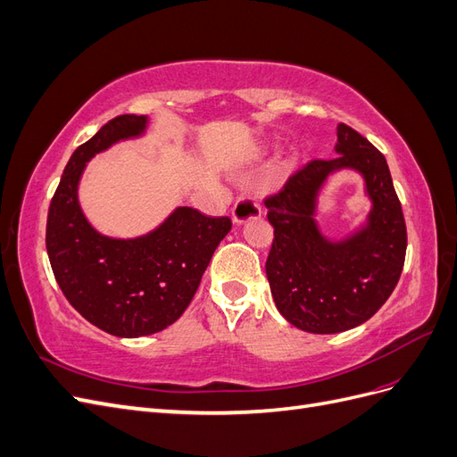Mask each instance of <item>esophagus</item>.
Instances as JSON below:
<instances>
[{"mask_svg": "<svg viewBox=\"0 0 457 457\" xmlns=\"http://www.w3.org/2000/svg\"><path fill=\"white\" fill-rule=\"evenodd\" d=\"M261 213L262 212H261L259 202L252 196H244L232 207V220L237 225H242V223H245V220L261 217Z\"/></svg>", "mask_w": 457, "mask_h": 457, "instance_id": "1", "label": "esophagus"}]
</instances>
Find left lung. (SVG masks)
<instances>
[{"mask_svg":"<svg viewBox=\"0 0 457 457\" xmlns=\"http://www.w3.org/2000/svg\"><path fill=\"white\" fill-rule=\"evenodd\" d=\"M337 156L314 158L265 198L274 238L267 278L276 309L309 334H339L364 324L391 297L403 274L408 234L385 156L368 139L337 126ZM353 167L365 175L374 207L370 223L345 243H328L313 220L325 177Z\"/></svg>","mask_w":457,"mask_h":457,"instance_id":"left-lung-1","label":"left lung"}]
</instances>
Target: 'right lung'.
I'll list each match as a JSON object with an SVG mask.
<instances>
[{"mask_svg":"<svg viewBox=\"0 0 457 457\" xmlns=\"http://www.w3.org/2000/svg\"><path fill=\"white\" fill-rule=\"evenodd\" d=\"M145 126V116L121 114L79 145L47 213L46 245L54 280L87 322L118 337L150 336L173 324L232 228L228 217H207L195 207H177L160 228L135 240L101 237L87 223L78 204L86 163Z\"/></svg>","mask_w":457,"mask_h":457,"instance_id":"1","label":"right lung"}]
</instances>
